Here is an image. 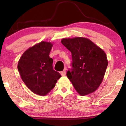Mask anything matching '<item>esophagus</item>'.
<instances>
[{
	"mask_svg": "<svg viewBox=\"0 0 126 126\" xmlns=\"http://www.w3.org/2000/svg\"><path fill=\"white\" fill-rule=\"evenodd\" d=\"M61 74L63 76H65V75H66V69H64V70H63V71H62L61 72Z\"/></svg>",
	"mask_w": 126,
	"mask_h": 126,
	"instance_id": "esophagus-1",
	"label": "esophagus"
}]
</instances>
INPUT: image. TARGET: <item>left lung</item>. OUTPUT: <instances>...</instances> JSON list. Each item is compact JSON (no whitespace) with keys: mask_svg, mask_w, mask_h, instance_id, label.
I'll return each mask as SVG.
<instances>
[{"mask_svg":"<svg viewBox=\"0 0 126 126\" xmlns=\"http://www.w3.org/2000/svg\"><path fill=\"white\" fill-rule=\"evenodd\" d=\"M61 43L72 53L73 68L66 76L75 89L81 96L94 92L102 82L107 68L106 53L86 38H63Z\"/></svg>","mask_w":126,"mask_h":126,"instance_id":"obj_1","label":"left lung"}]
</instances>
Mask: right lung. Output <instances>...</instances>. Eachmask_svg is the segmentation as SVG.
I'll return each instance as SVG.
<instances>
[{
    "mask_svg": "<svg viewBox=\"0 0 126 126\" xmlns=\"http://www.w3.org/2000/svg\"><path fill=\"white\" fill-rule=\"evenodd\" d=\"M53 45L42 41L29 47L20 57L18 69L24 83L34 94L45 96L55 87L61 76L53 69L49 57Z\"/></svg>",
    "mask_w": 126,
    "mask_h": 126,
    "instance_id": "add662e5",
    "label": "right lung"
}]
</instances>
